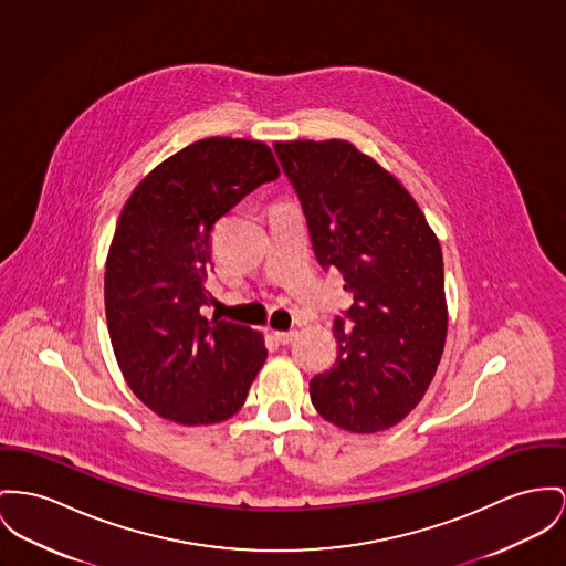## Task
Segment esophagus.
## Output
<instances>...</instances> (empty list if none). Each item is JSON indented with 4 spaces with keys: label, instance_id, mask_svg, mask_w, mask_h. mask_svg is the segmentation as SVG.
I'll return each mask as SVG.
<instances>
[{
    "label": "esophagus",
    "instance_id": "34e87169",
    "mask_svg": "<svg viewBox=\"0 0 566 566\" xmlns=\"http://www.w3.org/2000/svg\"><path fill=\"white\" fill-rule=\"evenodd\" d=\"M296 337H298V331H276V333H274V339L279 340V343H283V345L292 343Z\"/></svg>",
    "mask_w": 566,
    "mask_h": 566
}]
</instances>
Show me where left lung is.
<instances>
[{
	"mask_svg": "<svg viewBox=\"0 0 566 566\" xmlns=\"http://www.w3.org/2000/svg\"><path fill=\"white\" fill-rule=\"evenodd\" d=\"M315 258L343 272L354 304L335 322V365L308 384L324 420L349 433L399 424L424 397L449 331L444 262L415 197L345 139L276 142Z\"/></svg>",
	"mask_w": 566,
	"mask_h": 566,
	"instance_id": "obj_1",
	"label": "left lung"
}]
</instances>
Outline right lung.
Here are the masks:
<instances>
[{
    "label": "right lung",
    "mask_w": 566,
    "mask_h": 566,
    "mask_svg": "<svg viewBox=\"0 0 566 566\" xmlns=\"http://www.w3.org/2000/svg\"><path fill=\"white\" fill-rule=\"evenodd\" d=\"M281 169L264 142L208 137L135 187L105 264V313L115 360L137 399L185 427L235 415L264 367V335L199 315L208 302L212 231Z\"/></svg>",
    "instance_id": "add662e5"
}]
</instances>
